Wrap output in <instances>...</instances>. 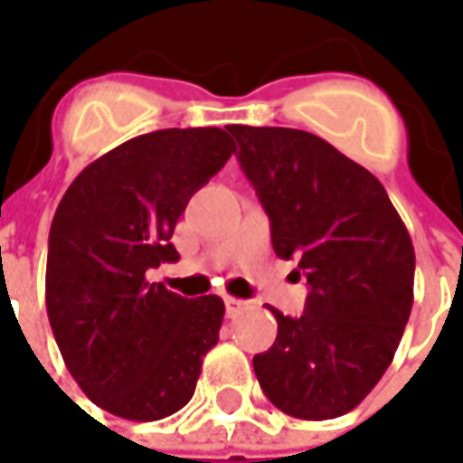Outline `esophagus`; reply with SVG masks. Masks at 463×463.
I'll return each instance as SVG.
<instances>
[{"mask_svg":"<svg viewBox=\"0 0 463 463\" xmlns=\"http://www.w3.org/2000/svg\"><path fill=\"white\" fill-rule=\"evenodd\" d=\"M223 307H226V314H229V317H237V314L247 307V301L234 298V296H223Z\"/></svg>","mask_w":463,"mask_h":463,"instance_id":"obj_1","label":"esophagus"}]
</instances>
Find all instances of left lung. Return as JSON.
I'll return each mask as SVG.
<instances>
[{"mask_svg":"<svg viewBox=\"0 0 463 463\" xmlns=\"http://www.w3.org/2000/svg\"><path fill=\"white\" fill-rule=\"evenodd\" d=\"M278 258L309 296L301 317L270 307L278 337L252 358L265 397L298 420H332L368 397L412 311L415 247L383 185L325 138L229 126Z\"/></svg>","mask_w":463,"mask_h":463,"instance_id":"left-lung-1","label":"left lung"}]
</instances>
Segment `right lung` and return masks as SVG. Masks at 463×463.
Returning <instances> with one entry per match:
<instances>
[{
	"mask_svg": "<svg viewBox=\"0 0 463 463\" xmlns=\"http://www.w3.org/2000/svg\"><path fill=\"white\" fill-rule=\"evenodd\" d=\"M234 152L222 128L152 131L102 154L63 193L45 309L69 373L110 415L152 422L183 410L219 343L222 298L172 294L146 270L180 258L175 223Z\"/></svg>",
	"mask_w": 463,
	"mask_h": 463,
	"instance_id": "add662e5",
	"label": "right lung"
}]
</instances>
